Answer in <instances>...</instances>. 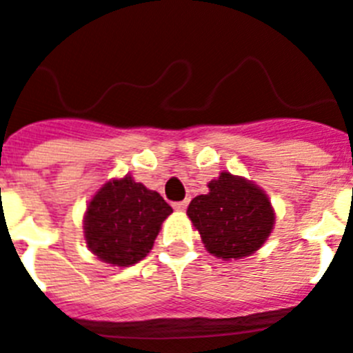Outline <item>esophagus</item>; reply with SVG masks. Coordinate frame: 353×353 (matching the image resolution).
<instances>
[{
    "mask_svg": "<svg viewBox=\"0 0 353 353\" xmlns=\"http://www.w3.org/2000/svg\"><path fill=\"white\" fill-rule=\"evenodd\" d=\"M174 211H184L188 208V200H182V202H174L173 204Z\"/></svg>",
    "mask_w": 353,
    "mask_h": 353,
    "instance_id": "1",
    "label": "esophagus"
}]
</instances>
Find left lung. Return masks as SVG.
<instances>
[{
	"label": "left lung",
	"mask_w": 353,
	"mask_h": 353,
	"mask_svg": "<svg viewBox=\"0 0 353 353\" xmlns=\"http://www.w3.org/2000/svg\"><path fill=\"white\" fill-rule=\"evenodd\" d=\"M208 188L188 208L205 250L222 261H239L261 250L275 225V210L266 191L228 171L210 180Z\"/></svg>",
	"instance_id": "obj_1"
}]
</instances>
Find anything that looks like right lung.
<instances>
[{"label": "right lung", "instance_id": "right-lung-1", "mask_svg": "<svg viewBox=\"0 0 353 353\" xmlns=\"http://www.w3.org/2000/svg\"><path fill=\"white\" fill-rule=\"evenodd\" d=\"M173 208L131 174L107 180L87 204L83 236L91 253L111 266L128 268L153 250Z\"/></svg>", "mask_w": 353, "mask_h": 353}]
</instances>
